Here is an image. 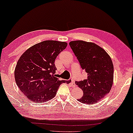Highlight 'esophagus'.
Returning a JSON list of instances; mask_svg holds the SVG:
<instances>
[{
	"label": "esophagus",
	"mask_w": 133,
	"mask_h": 133,
	"mask_svg": "<svg viewBox=\"0 0 133 133\" xmlns=\"http://www.w3.org/2000/svg\"><path fill=\"white\" fill-rule=\"evenodd\" d=\"M70 82H71V84L72 86H74L75 85V82H74V81L73 79H70Z\"/></svg>",
	"instance_id": "1"
}]
</instances>
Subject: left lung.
<instances>
[{"label":"left lung","mask_w":133,"mask_h":133,"mask_svg":"<svg viewBox=\"0 0 133 133\" xmlns=\"http://www.w3.org/2000/svg\"><path fill=\"white\" fill-rule=\"evenodd\" d=\"M69 44L81 68L88 74L87 79L75 82L83 92V96L78 101L86 104L96 103L111 89L114 77L111 59L102 48L94 43L76 41Z\"/></svg>","instance_id":"obj_1"}]
</instances>
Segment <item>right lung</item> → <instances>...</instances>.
<instances>
[{
  "label": "right lung",
  "mask_w": 133,
  "mask_h": 133,
  "mask_svg": "<svg viewBox=\"0 0 133 133\" xmlns=\"http://www.w3.org/2000/svg\"><path fill=\"white\" fill-rule=\"evenodd\" d=\"M67 43L45 41L31 46L18 60L14 77L20 90L30 101L43 103L55 97L62 83L56 76L55 59Z\"/></svg>",
  "instance_id": "1"
}]
</instances>
